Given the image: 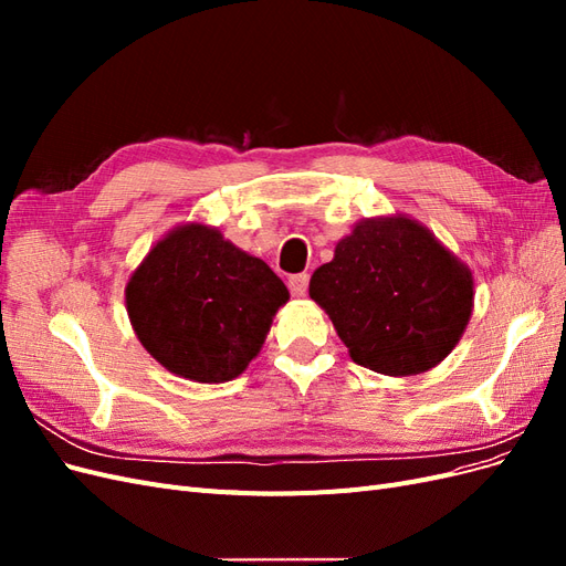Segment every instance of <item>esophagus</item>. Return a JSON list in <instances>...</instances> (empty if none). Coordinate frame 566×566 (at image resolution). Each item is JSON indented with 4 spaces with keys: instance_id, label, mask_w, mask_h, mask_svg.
Masks as SVG:
<instances>
[{
    "instance_id": "34e87169",
    "label": "esophagus",
    "mask_w": 566,
    "mask_h": 566,
    "mask_svg": "<svg viewBox=\"0 0 566 566\" xmlns=\"http://www.w3.org/2000/svg\"><path fill=\"white\" fill-rule=\"evenodd\" d=\"M287 287H290V293H293L295 297H304L306 295V287H310V276H306V273H297V276H290Z\"/></svg>"
}]
</instances>
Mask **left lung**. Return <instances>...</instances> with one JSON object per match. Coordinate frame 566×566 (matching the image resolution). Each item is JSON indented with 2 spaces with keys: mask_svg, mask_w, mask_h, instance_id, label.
<instances>
[{
  "mask_svg": "<svg viewBox=\"0 0 566 566\" xmlns=\"http://www.w3.org/2000/svg\"><path fill=\"white\" fill-rule=\"evenodd\" d=\"M310 297L328 314L352 361L382 375H418L465 333L474 279L465 262L408 214L361 219L314 271Z\"/></svg>",
  "mask_w": 566,
  "mask_h": 566,
  "instance_id": "1",
  "label": "left lung"
}]
</instances>
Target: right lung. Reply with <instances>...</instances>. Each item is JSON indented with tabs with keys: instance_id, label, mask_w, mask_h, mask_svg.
<instances>
[{
	"instance_id": "obj_1",
	"label": "right lung",
	"mask_w": 566,
	"mask_h": 566,
	"mask_svg": "<svg viewBox=\"0 0 566 566\" xmlns=\"http://www.w3.org/2000/svg\"><path fill=\"white\" fill-rule=\"evenodd\" d=\"M287 300L260 256L202 221L167 231L125 287L144 349L169 373L205 385L229 382L250 366Z\"/></svg>"
}]
</instances>
